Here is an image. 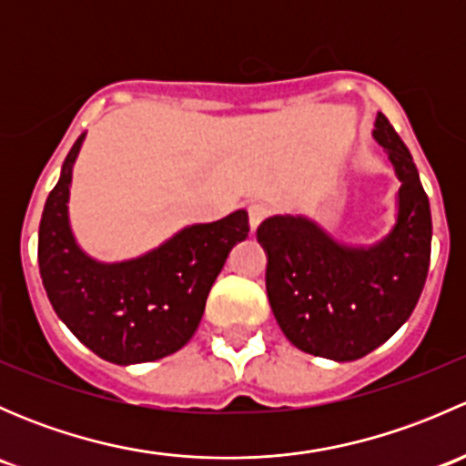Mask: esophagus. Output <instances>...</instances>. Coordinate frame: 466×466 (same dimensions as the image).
I'll use <instances>...</instances> for the list:
<instances>
[{
    "label": "esophagus",
    "mask_w": 466,
    "mask_h": 466,
    "mask_svg": "<svg viewBox=\"0 0 466 466\" xmlns=\"http://www.w3.org/2000/svg\"><path fill=\"white\" fill-rule=\"evenodd\" d=\"M270 214H272L270 205H266V203H252L250 207H248V216H250V228H252V229L259 228L261 220H266Z\"/></svg>",
    "instance_id": "esophagus-1"
}]
</instances>
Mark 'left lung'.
I'll list each match as a JSON object with an SVG mask.
<instances>
[{
    "label": "left lung",
    "mask_w": 466,
    "mask_h": 466,
    "mask_svg": "<svg viewBox=\"0 0 466 466\" xmlns=\"http://www.w3.org/2000/svg\"><path fill=\"white\" fill-rule=\"evenodd\" d=\"M374 139L399 182L397 223L374 246H345L307 216H270L257 229L268 255L266 290L284 336L322 359L356 360L383 345L415 311L431 261V205L410 150L385 115Z\"/></svg>",
    "instance_id": "8db88e82"
}]
</instances>
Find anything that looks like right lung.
<instances>
[{
  "label": "right lung",
  "mask_w": 466,
  "mask_h": 466,
  "mask_svg": "<svg viewBox=\"0 0 466 466\" xmlns=\"http://www.w3.org/2000/svg\"><path fill=\"white\" fill-rule=\"evenodd\" d=\"M76 139L45 203L37 263L46 298L69 331L103 360L148 363L182 350L198 329L207 295L229 250L248 237V211L180 229L137 259L103 263L81 250L69 228Z\"/></svg>",
  "instance_id": "1"
}]
</instances>
